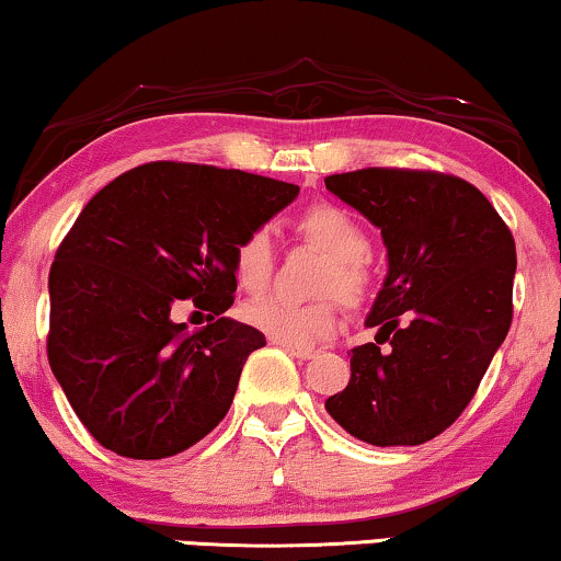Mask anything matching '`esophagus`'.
<instances>
[{
    "label": "esophagus",
    "mask_w": 561,
    "mask_h": 561,
    "mask_svg": "<svg viewBox=\"0 0 561 561\" xmlns=\"http://www.w3.org/2000/svg\"><path fill=\"white\" fill-rule=\"evenodd\" d=\"M284 351H287L289 356L299 358V360H310V358L318 356V351H312V348H289V345H284Z\"/></svg>",
    "instance_id": "obj_1"
}]
</instances>
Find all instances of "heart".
I'll list each match as a JSON object with an SVG mask.
<instances>
[{"label":"heart","instance_id":"1","mask_svg":"<svg viewBox=\"0 0 561 561\" xmlns=\"http://www.w3.org/2000/svg\"><path fill=\"white\" fill-rule=\"evenodd\" d=\"M299 233L328 254L320 277V295H337L343 302L358 305L374 287V270L368 264L370 239L351 210L333 203L312 205L299 218ZM236 279L247 291L264 289L274 272V241L266 226H256L233 249ZM243 320L274 343L289 348H307L337 330V305L318 299L297 305L282 297H262L243 307Z\"/></svg>","mask_w":561,"mask_h":561}]
</instances>
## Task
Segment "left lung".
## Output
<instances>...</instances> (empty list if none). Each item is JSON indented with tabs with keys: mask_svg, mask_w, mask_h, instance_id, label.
<instances>
[{
	"mask_svg": "<svg viewBox=\"0 0 561 561\" xmlns=\"http://www.w3.org/2000/svg\"><path fill=\"white\" fill-rule=\"evenodd\" d=\"M325 187L381 228L389 251L366 318L376 343L351 351V381L325 409L368 445H424L465 412L506 341L514 236L485 195L455 175L366 168L330 175Z\"/></svg>",
	"mask_w": 561,
	"mask_h": 561,
	"instance_id": "obj_1",
	"label": "left lung"
}]
</instances>
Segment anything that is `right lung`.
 <instances>
[{
  "label": "right lung",
  "mask_w": 561,
  "mask_h": 561,
  "mask_svg": "<svg viewBox=\"0 0 561 561\" xmlns=\"http://www.w3.org/2000/svg\"><path fill=\"white\" fill-rule=\"evenodd\" d=\"M299 187L241 170L147 162L93 195L50 266L47 360L106 449L162 460L201 442L231 409L243 363L266 345L233 305V249ZM191 301L211 322L171 318Z\"/></svg>",
  "instance_id": "obj_1"
}]
</instances>
